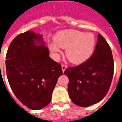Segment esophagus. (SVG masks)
<instances>
[{
  "label": "esophagus",
  "instance_id": "esophagus-1",
  "mask_svg": "<svg viewBox=\"0 0 122 122\" xmlns=\"http://www.w3.org/2000/svg\"><path fill=\"white\" fill-rule=\"evenodd\" d=\"M61 67H62V71H63V72H65V71L66 70V69L67 68V66L66 65H62V66H61Z\"/></svg>",
  "mask_w": 122,
  "mask_h": 122
}]
</instances>
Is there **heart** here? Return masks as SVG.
I'll return each mask as SVG.
<instances>
[{"label": "heart", "instance_id": "heart-1", "mask_svg": "<svg viewBox=\"0 0 122 122\" xmlns=\"http://www.w3.org/2000/svg\"><path fill=\"white\" fill-rule=\"evenodd\" d=\"M56 43L50 44L49 48L56 56L61 52L60 48H66L65 55L71 63H82L92 56L95 46V38L92 33L76 30H65L55 36Z\"/></svg>", "mask_w": 122, "mask_h": 122}]
</instances>
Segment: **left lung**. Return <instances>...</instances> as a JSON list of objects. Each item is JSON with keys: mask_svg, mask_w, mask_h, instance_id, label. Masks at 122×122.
<instances>
[{"mask_svg": "<svg viewBox=\"0 0 122 122\" xmlns=\"http://www.w3.org/2000/svg\"><path fill=\"white\" fill-rule=\"evenodd\" d=\"M64 73L69 78L68 92L73 103L87 107L101 101L109 90L114 74L112 51L105 38L99 33L91 57Z\"/></svg>", "mask_w": 122, "mask_h": 122, "instance_id": "obj_1", "label": "left lung"}]
</instances>
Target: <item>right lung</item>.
I'll return each mask as SVG.
<instances>
[{"instance_id":"add662e5","label":"right lung","mask_w":122,"mask_h":122,"mask_svg":"<svg viewBox=\"0 0 122 122\" xmlns=\"http://www.w3.org/2000/svg\"><path fill=\"white\" fill-rule=\"evenodd\" d=\"M6 59L8 80L20 102L32 110L49 105L63 71L61 65L49 57L42 36L32 30L17 35Z\"/></svg>"}]
</instances>
